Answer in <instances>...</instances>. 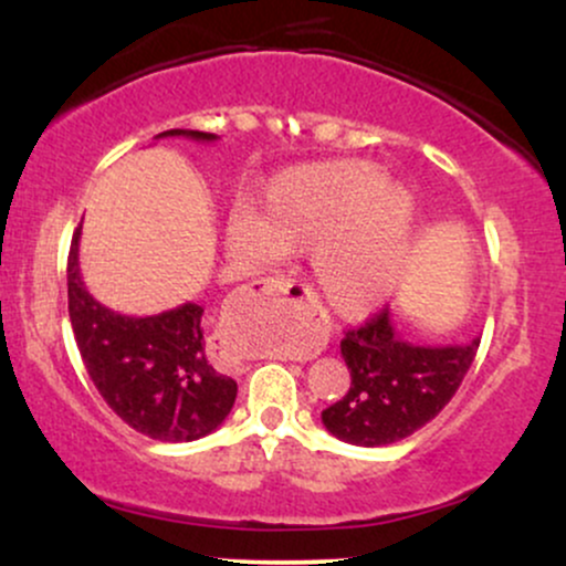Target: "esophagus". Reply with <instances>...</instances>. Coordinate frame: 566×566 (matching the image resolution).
I'll return each instance as SVG.
<instances>
[{"instance_id":"obj_1","label":"esophagus","mask_w":566,"mask_h":566,"mask_svg":"<svg viewBox=\"0 0 566 566\" xmlns=\"http://www.w3.org/2000/svg\"><path fill=\"white\" fill-rule=\"evenodd\" d=\"M271 290L279 292L284 301L295 305L297 311H303L305 316H316L314 311V301H311V292L303 287V284L290 282V279H271Z\"/></svg>"}]
</instances>
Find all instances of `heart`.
<instances>
[{
    "mask_svg": "<svg viewBox=\"0 0 566 566\" xmlns=\"http://www.w3.org/2000/svg\"><path fill=\"white\" fill-rule=\"evenodd\" d=\"M418 201L373 161L343 159L276 175L226 226L237 263L308 252L311 282L337 316H365L399 287L412 255Z\"/></svg>",
    "mask_w": 566,
    "mask_h": 566,
    "instance_id": "obj_1",
    "label": "heart"
}]
</instances>
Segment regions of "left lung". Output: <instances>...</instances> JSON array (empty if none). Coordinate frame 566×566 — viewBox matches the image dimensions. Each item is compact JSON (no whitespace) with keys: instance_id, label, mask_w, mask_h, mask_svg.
I'll list each match as a JSON object with an SVG mask.
<instances>
[{"instance_id":"obj_1","label":"left lung","mask_w":566,"mask_h":566,"mask_svg":"<svg viewBox=\"0 0 566 566\" xmlns=\"http://www.w3.org/2000/svg\"><path fill=\"white\" fill-rule=\"evenodd\" d=\"M476 348L479 337L463 346H415L394 327L391 311L382 308L340 340L350 388L324 409V428L356 447L407 439L447 407L473 365Z\"/></svg>"}]
</instances>
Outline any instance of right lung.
<instances>
[{
    "mask_svg": "<svg viewBox=\"0 0 566 566\" xmlns=\"http://www.w3.org/2000/svg\"><path fill=\"white\" fill-rule=\"evenodd\" d=\"M157 138L218 135L199 129H167ZM80 237L69 252V316L82 361L97 394L129 428L157 441H197L229 418L237 380L220 375L205 354V329L197 303L154 316H127L95 301L80 271Z\"/></svg>",
    "mask_w": 566,
    "mask_h": 566,
    "instance_id": "1",
    "label": "right lung"
}]
</instances>
